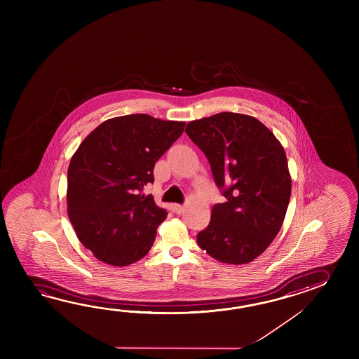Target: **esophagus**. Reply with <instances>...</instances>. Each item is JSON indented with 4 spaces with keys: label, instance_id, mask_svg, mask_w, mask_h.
<instances>
[{
    "label": "esophagus",
    "instance_id": "obj_1",
    "mask_svg": "<svg viewBox=\"0 0 359 359\" xmlns=\"http://www.w3.org/2000/svg\"><path fill=\"white\" fill-rule=\"evenodd\" d=\"M175 212L177 214H182L184 212V205H180V204H176L175 205Z\"/></svg>",
    "mask_w": 359,
    "mask_h": 359
}]
</instances>
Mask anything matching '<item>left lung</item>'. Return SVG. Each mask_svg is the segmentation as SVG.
Listing matches in <instances>:
<instances>
[{"label": "left lung", "mask_w": 359, "mask_h": 359, "mask_svg": "<svg viewBox=\"0 0 359 359\" xmlns=\"http://www.w3.org/2000/svg\"><path fill=\"white\" fill-rule=\"evenodd\" d=\"M226 198L212 209L198 244L212 258L246 264L267 249L283 226L291 177L280 141L257 118L219 113L187 124Z\"/></svg>", "instance_id": "obj_1"}]
</instances>
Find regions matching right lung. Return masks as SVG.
Segmentation results:
<instances>
[{"instance_id":"add662e5","label":"right lung","mask_w":359,"mask_h":359,"mask_svg":"<svg viewBox=\"0 0 359 359\" xmlns=\"http://www.w3.org/2000/svg\"><path fill=\"white\" fill-rule=\"evenodd\" d=\"M184 122L147 114L116 116L84 138L68 168L69 219L97 259L124 267L151 249L167 217L153 195L154 167L184 130Z\"/></svg>"}]
</instances>
